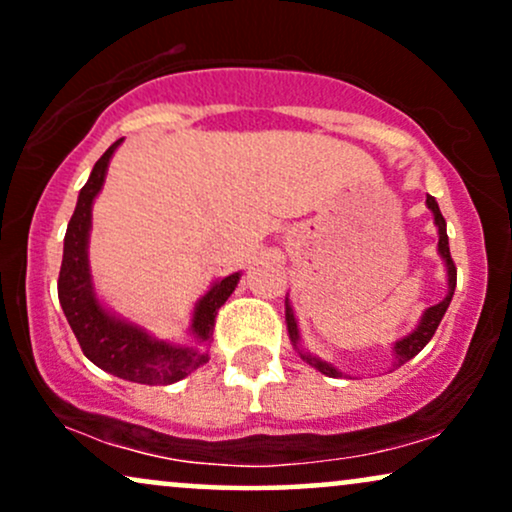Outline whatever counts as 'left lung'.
I'll use <instances>...</instances> for the list:
<instances>
[{
    "label": "left lung",
    "mask_w": 512,
    "mask_h": 512,
    "mask_svg": "<svg viewBox=\"0 0 512 512\" xmlns=\"http://www.w3.org/2000/svg\"><path fill=\"white\" fill-rule=\"evenodd\" d=\"M426 207L431 209L433 223H436V228H438V255H440V260L445 262V272H448V293H445L443 301L424 310L419 325H416L414 330L407 334V337L397 339V342L392 344V356H395V361H392V368H397V366H402V363L411 361V358H414L428 342H431V337L438 330L440 320H443L445 310H448V305L452 301V293H455V284H457V269H455V262H452V257H450L448 231H445V219H443V214H440L436 197L428 195L426 197ZM286 330H289V339H291L293 349L298 351V356H301L303 361L308 363V366L320 370L322 375H330V378H342V375H344L342 370L334 368L332 363L322 361L320 356L310 354V351L301 344V330H298V320H296V315H293L289 298H286Z\"/></svg>",
    "instance_id": "left-lung-1"
}]
</instances>
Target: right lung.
<instances>
[{
    "mask_svg": "<svg viewBox=\"0 0 512 512\" xmlns=\"http://www.w3.org/2000/svg\"><path fill=\"white\" fill-rule=\"evenodd\" d=\"M125 139H117L105 154L98 158L81 187L76 209L69 219L67 236H64V252L60 281V305L72 327L76 342L91 363L115 378L129 380L139 385H170L187 378L192 370L209 361L211 332H214L216 313L236 291L240 272L228 274L223 279L211 281L209 291L195 303L192 322L187 327L185 342H166L142 325L117 315L98 298L93 286L91 262H88V238H91L93 202L103 190L108 175L110 158Z\"/></svg>",
    "mask_w": 512,
    "mask_h": 512,
    "instance_id": "1",
    "label": "right lung"
}]
</instances>
